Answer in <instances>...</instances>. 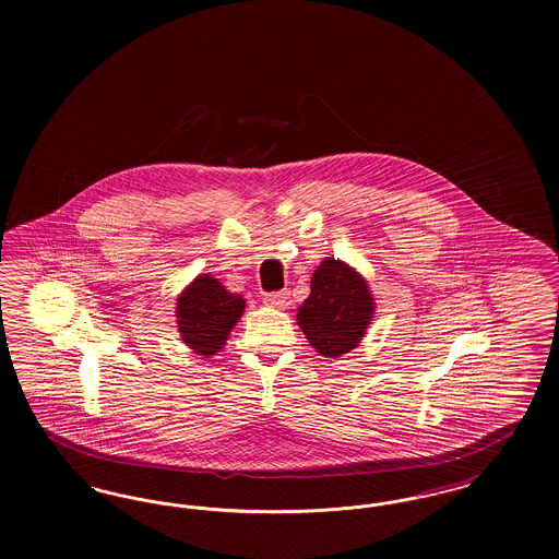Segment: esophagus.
Segmentation results:
<instances>
[{"label":"esophagus","mask_w":559,"mask_h":559,"mask_svg":"<svg viewBox=\"0 0 559 559\" xmlns=\"http://www.w3.org/2000/svg\"><path fill=\"white\" fill-rule=\"evenodd\" d=\"M264 304L270 308H276V310H285L292 306V297H289V292L267 293Z\"/></svg>","instance_id":"esophagus-1"}]
</instances>
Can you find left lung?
I'll use <instances>...</instances> for the list:
<instances>
[{
    "label": "left lung",
    "mask_w": 559,
    "mask_h": 559,
    "mask_svg": "<svg viewBox=\"0 0 559 559\" xmlns=\"http://www.w3.org/2000/svg\"><path fill=\"white\" fill-rule=\"evenodd\" d=\"M372 319L374 299L367 278L342 260H322L310 295L297 308V324L310 346L326 358H340L362 342Z\"/></svg>",
    "instance_id": "left-lung-1"
}]
</instances>
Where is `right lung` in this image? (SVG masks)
I'll return each instance as SVG.
<instances>
[{"label": "right lung", "instance_id": "obj_1", "mask_svg": "<svg viewBox=\"0 0 559 559\" xmlns=\"http://www.w3.org/2000/svg\"><path fill=\"white\" fill-rule=\"evenodd\" d=\"M245 312V297L230 293L213 274H199L176 299V319L182 342L194 354L210 358Z\"/></svg>", "mask_w": 559, "mask_h": 559}]
</instances>
